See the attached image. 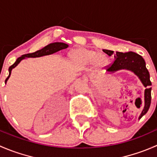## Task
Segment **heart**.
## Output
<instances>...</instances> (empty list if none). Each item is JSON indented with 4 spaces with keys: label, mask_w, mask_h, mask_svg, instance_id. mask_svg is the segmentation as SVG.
<instances>
[{
    "label": "heart",
    "mask_w": 157,
    "mask_h": 157,
    "mask_svg": "<svg viewBox=\"0 0 157 157\" xmlns=\"http://www.w3.org/2000/svg\"><path fill=\"white\" fill-rule=\"evenodd\" d=\"M71 58L77 65L81 67L94 62L96 65L102 67L105 65L108 61L106 57L104 55H99L97 57V53L96 52L86 48H78L74 51L71 55Z\"/></svg>",
    "instance_id": "b5f03b06"
}]
</instances>
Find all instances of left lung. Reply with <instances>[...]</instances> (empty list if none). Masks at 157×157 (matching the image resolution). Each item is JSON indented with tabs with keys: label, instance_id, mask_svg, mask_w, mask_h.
Listing matches in <instances>:
<instances>
[{
	"label": "left lung",
	"instance_id": "obj_1",
	"mask_svg": "<svg viewBox=\"0 0 157 157\" xmlns=\"http://www.w3.org/2000/svg\"><path fill=\"white\" fill-rule=\"evenodd\" d=\"M103 52L109 56L113 54V52L110 50H103ZM106 69L111 72L121 69L130 70L140 79L144 86L146 87L144 92L145 105L139 117V119H140L141 117L147 112L151 102V88L150 87L151 86V82L150 80V74L147 69L144 58L135 52H128L123 53L117 52L116 54H115V61L111 65L106 66Z\"/></svg>",
	"mask_w": 157,
	"mask_h": 157
}]
</instances>
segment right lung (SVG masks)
Segmentation results:
<instances>
[{"mask_svg":"<svg viewBox=\"0 0 157 157\" xmlns=\"http://www.w3.org/2000/svg\"><path fill=\"white\" fill-rule=\"evenodd\" d=\"M68 47V45L65 43H62V42H55V43H51L49 45H46L45 47H44L43 48H42L41 50L36 51V52H33V53H29L26 54V55H23L21 57L18 58L16 61V62L14 63L13 65H11L9 67V76L7 77V79L5 80V83L7 81V80L10 77L11 74V71L13 68L16 67L19 63L21 61V60L24 59L25 58H37V57H41L44 56V55H51V54H53L55 52H58V51L61 50V49L67 48Z\"/></svg>","mask_w":157,"mask_h":157,"instance_id":"1","label":"right lung"}]
</instances>
